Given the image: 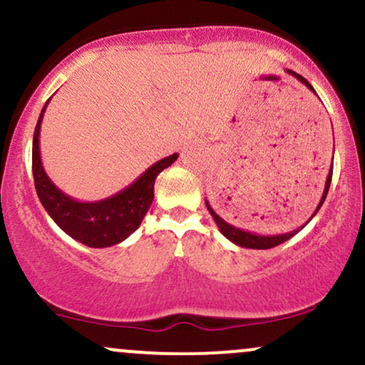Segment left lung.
Masks as SVG:
<instances>
[{"label": "left lung", "mask_w": 365, "mask_h": 365, "mask_svg": "<svg viewBox=\"0 0 365 365\" xmlns=\"http://www.w3.org/2000/svg\"><path fill=\"white\" fill-rule=\"evenodd\" d=\"M285 71H287L289 74H292V76L296 78V80H299V81L302 83V85H304L306 88H309V90L313 91V93L316 95L314 88L311 86L309 83L306 81L304 78L301 76V74L294 73V71H291V69H285ZM333 149H335V148H333ZM331 175H333V161H331L330 171H328L327 182H324V190H323V195H322V199H319L318 205H316V209H314L313 216H311V217L308 219V221L304 222V225H301L299 227H296V230H292V231H289V232H282V235H265V236H263V235H257V232H252V231L240 230V227H236V226L230 225V222H227L226 219H222L221 216H219V214L216 212V210H214L212 207H210V204H209V200H207V199H205V205H207L209 214H210V216H212L214 222H216L217 227H219V231H221L222 235H225L227 240L232 241V243L238 245V247H243V248H252V250H269V248L277 247V245H280V243H284V241L291 240L294 235H297V232H299V231L302 230V227H304L306 225H308V222L311 221V219H313V217L316 216V212H318L319 207H322V205H323L324 199H327L328 188H330V183H331Z\"/></svg>", "instance_id": "1"}]
</instances>
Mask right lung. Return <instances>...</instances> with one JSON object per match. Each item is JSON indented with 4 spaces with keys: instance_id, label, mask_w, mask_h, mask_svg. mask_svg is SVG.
<instances>
[{
    "instance_id": "obj_1",
    "label": "right lung",
    "mask_w": 365,
    "mask_h": 365,
    "mask_svg": "<svg viewBox=\"0 0 365 365\" xmlns=\"http://www.w3.org/2000/svg\"><path fill=\"white\" fill-rule=\"evenodd\" d=\"M49 102L51 100H47L43 105L41 117L35 125L32 144V171L38 199L52 221L73 240L90 248H107L118 245L140 226L149 205L155 199L156 177L177 161L178 153L156 161L129 187L107 199L95 202L76 200L57 188L42 166L38 135H41L43 112Z\"/></svg>"
}]
</instances>
